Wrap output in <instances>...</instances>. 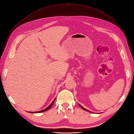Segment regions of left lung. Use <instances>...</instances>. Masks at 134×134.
Instances as JSON below:
<instances>
[{
  "instance_id": "left-lung-1",
  "label": "left lung",
  "mask_w": 134,
  "mask_h": 134,
  "mask_svg": "<svg viewBox=\"0 0 134 134\" xmlns=\"http://www.w3.org/2000/svg\"><path fill=\"white\" fill-rule=\"evenodd\" d=\"M80 107H81V108H82V109H84V110H86V111H88V110H87V109H86V108H83V107H82V106H80Z\"/></svg>"
}]
</instances>
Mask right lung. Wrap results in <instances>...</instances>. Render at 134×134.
I'll use <instances>...</instances> for the list:
<instances>
[{"label": "right lung", "instance_id": "add662e5", "mask_svg": "<svg viewBox=\"0 0 134 134\" xmlns=\"http://www.w3.org/2000/svg\"><path fill=\"white\" fill-rule=\"evenodd\" d=\"M55 99H54V100L52 101V102L51 103V104L48 107H47L46 108H45V109H43V110H41V111H37V112H30V113H41V112H44V111H47V110H48V109H49L51 107V106H52V105H53V104H54V102H55Z\"/></svg>", "mask_w": 134, "mask_h": 134}]
</instances>
